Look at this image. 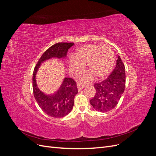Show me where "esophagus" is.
Listing matches in <instances>:
<instances>
[{
    "mask_svg": "<svg viewBox=\"0 0 156 156\" xmlns=\"http://www.w3.org/2000/svg\"><path fill=\"white\" fill-rule=\"evenodd\" d=\"M84 87H85V85H84V84H77L78 90H81L83 89Z\"/></svg>",
    "mask_w": 156,
    "mask_h": 156,
    "instance_id": "34e87169",
    "label": "esophagus"
}]
</instances>
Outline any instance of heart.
<instances>
[{"label":"heart","instance_id":"heart-1","mask_svg":"<svg viewBox=\"0 0 156 156\" xmlns=\"http://www.w3.org/2000/svg\"><path fill=\"white\" fill-rule=\"evenodd\" d=\"M115 53L107 44H89L78 49L69 61V68L72 74L77 75L87 65L89 73L81 77L82 81H90L95 77L101 80L110 74L114 66Z\"/></svg>","mask_w":156,"mask_h":156}]
</instances>
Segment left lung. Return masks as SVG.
<instances>
[{
	"mask_svg": "<svg viewBox=\"0 0 156 156\" xmlns=\"http://www.w3.org/2000/svg\"><path fill=\"white\" fill-rule=\"evenodd\" d=\"M126 85L125 66L118 56L116 67L104 81L94 84L96 94L90 100L94 109L106 112L113 109L124 93Z\"/></svg>",
	"mask_w": 156,
	"mask_h": 156,
	"instance_id": "obj_1",
	"label": "left lung"
}]
</instances>
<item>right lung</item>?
Returning a JSON list of instances; mask_svg holds the SVG:
<instances>
[{
    "mask_svg": "<svg viewBox=\"0 0 156 156\" xmlns=\"http://www.w3.org/2000/svg\"><path fill=\"white\" fill-rule=\"evenodd\" d=\"M73 44L59 42L51 46L41 55L33 72V93L37 104L47 115L54 118L64 117L72 111L74 105V98L78 93L76 83L72 78L66 77L57 92L53 95H46L37 87L36 72L41 64L45 60L52 58L66 57L68 49Z\"/></svg>",
    "mask_w": 156,
    "mask_h": 156,
    "instance_id": "obj_1",
    "label": "right lung"
}]
</instances>
